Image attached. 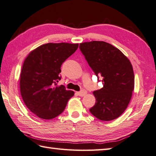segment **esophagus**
I'll list each match as a JSON object with an SVG mask.
<instances>
[{
  "mask_svg": "<svg viewBox=\"0 0 156 156\" xmlns=\"http://www.w3.org/2000/svg\"><path fill=\"white\" fill-rule=\"evenodd\" d=\"M87 92L86 91V90H82L80 92H77V94L78 96H80V97H84V96H85L86 94H87Z\"/></svg>",
  "mask_w": 156,
  "mask_h": 156,
  "instance_id": "esophagus-1",
  "label": "esophagus"
}]
</instances>
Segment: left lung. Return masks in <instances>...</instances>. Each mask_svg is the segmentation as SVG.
Here are the masks:
<instances>
[{
  "label": "left lung",
  "mask_w": 156,
  "mask_h": 156,
  "mask_svg": "<svg viewBox=\"0 0 156 156\" xmlns=\"http://www.w3.org/2000/svg\"><path fill=\"white\" fill-rule=\"evenodd\" d=\"M79 48L103 84L100 90L93 92L96 103L90 112L99 120H114L127 108L134 90L131 62L119 49L105 41L84 42Z\"/></svg>",
  "instance_id": "obj_1"
}]
</instances>
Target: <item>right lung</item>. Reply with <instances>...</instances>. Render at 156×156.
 Returning <instances> with one entry per match:
<instances>
[{
  "label": "right lung",
  "mask_w": 156,
  "mask_h": 156,
  "mask_svg": "<svg viewBox=\"0 0 156 156\" xmlns=\"http://www.w3.org/2000/svg\"><path fill=\"white\" fill-rule=\"evenodd\" d=\"M78 48V44L49 43L31 51L23 62L20 76V91L25 105L42 119H54L64 111L74 94L61 80V66Z\"/></svg>",
  "instance_id": "obj_1"
}]
</instances>
